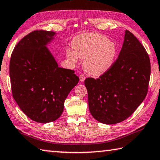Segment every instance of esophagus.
Listing matches in <instances>:
<instances>
[{"mask_svg":"<svg viewBox=\"0 0 160 160\" xmlns=\"http://www.w3.org/2000/svg\"><path fill=\"white\" fill-rule=\"evenodd\" d=\"M79 78H80V82H84L85 80V75L80 74V76H79Z\"/></svg>","mask_w":160,"mask_h":160,"instance_id":"obj_1","label":"esophagus"}]
</instances>
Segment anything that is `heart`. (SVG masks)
Returning <instances> with one entry per match:
<instances>
[{
    "label": "heart",
    "instance_id": "heart-1",
    "mask_svg": "<svg viewBox=\"0 0 160 160\" xmlns=\"http://www.w3.org/2000/svg\"><path fill=\"white\" fill-rule=\"evenodd\" d=\"M74 50H68L67 56L75 62L78 56L85 59L84 69L93 75H101L107 72L115 61L118 49L107 37L95 32L80 35L72 41Z\"/></svg>",
    "mask_w": 160,
    "mask_h": 160
}]
</instances>
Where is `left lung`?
I'll list each match as a JSON object with an SVG mask.
<instances>
[{"label": "left lung", "mask_w": 160, "mask_h": 160, "mask_svg": "<svg viewBox=\"0 0 160 160\" xmlns=\"http://www.w3.org/2000/svg\"><path fill=\"white\" fill-rule=\"evenodd\" d=\"M150 72L148 52L126 30L122 47L112 66L98 79L85 80L91 115L106 125L126 120L145 98Z\"/></svg>", "instance_id": "obj_1"}]
</instances>
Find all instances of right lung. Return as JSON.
I'll list each match as a JSON object with an SVG mask.
<instances>
[{"label":"right lung","instance_id":"right-lung-1","mask_svg":"<svg viewBox=\"0 0 160 160\" xmlns=\"http://www.w3.org/2000/svg\"><path fill=\"white\" fill-rule=\"evenodd\" d=\"M55 34L30 32L16 45L10 60L12 97L25 115L40 123L60 118L65 99L79 82L74 70L58 67L46 47Z\"/></svg>","mask_w":160,"mask_h":160}]
</instances>
